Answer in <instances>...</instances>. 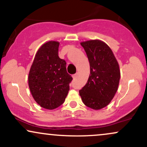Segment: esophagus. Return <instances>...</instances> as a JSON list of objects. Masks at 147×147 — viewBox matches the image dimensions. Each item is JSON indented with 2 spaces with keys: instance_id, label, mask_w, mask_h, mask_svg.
<instances>
[{
  "instance_id": "34e87169",
  "label": "esophagus",
  "mask_w": 147,
  "mask_h": 147,
  "mask_svg": "<svg viewBox=\"0 0 147 147\" xmlns=\"http://www.w3.org/2000/svg\"><path fill=\"white\" fill-rule=\"evenodd\" d=\"M77 77H78V73H76V74H75V75H72V77H73L74 79H77Z\"/></svg>"
}]
</instances>
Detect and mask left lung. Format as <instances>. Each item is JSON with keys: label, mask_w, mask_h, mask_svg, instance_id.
I'll return each mask as SVG.
<instances>
[{"label": "left lung", "mask_w": 147, "mask_h": 147, "mask_svg": "<svg viewBox=\"0 0 147 147\" xmlns=\"http://www.w3.org/2000/svg\"><path fill=\"white\" fill-rule=\"evenodd\" d=\"M81 45L88 59L90 74L79 95L86 106L99 110L107 106L117 92L120 79L119 64L104 42L90 40Z\"/></svg>", "instance_id": "8db88e82"}]
</instances>
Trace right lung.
<instances>
[{
	"label": "right lung",
	"mask_w": 147,
	"mask_h": 147,
	"mask_svg": "<svg viewBox=\"0 0 147 147\" xmlns=\"http://www.w3.org/2000/svg\"><path fill=\"white\" fill-rule=\"evenodd\" d=\"M59 43L48 41L38 50L30 68L28 84L38 105L52 110L61 105L70 90L72 77L66 62L59 57Z\"/></svg>",
	"instance_id": "right-lung-1"
}]
</instances>
